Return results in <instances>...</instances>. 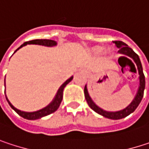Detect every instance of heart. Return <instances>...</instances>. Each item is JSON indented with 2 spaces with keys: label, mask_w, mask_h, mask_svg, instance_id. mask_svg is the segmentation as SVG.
<instances>
[{
  "label": "heart",
  "mask_w": 149,
  "mask_h": 149,
  "mask_svg": "<svg viewBox=\"0 0 149 149\" xmlns=\"http://www.w3.org/2000/svg\"><path fill=\"white\" fill-rule=\"evenodd\" d=\"M99 51H101V49H99Z\"/></svg>",
  "instance_id": "heart-1"
}]
</instances>
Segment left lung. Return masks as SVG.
<instances>
[{"mask_svg": "<svg viewBox=\"0 0 149 149\" xmlns=\"http://www.w3.org/2000/svg\"><path fill=\"white\" fill-rule=\"evenodd\" d=\"M113 43L119 49L118 50V52L119 53L124 55L125 58L130 57V58H132L134 60V63L136 64V65H137L138 73L140 75V77H139L140 85H139V88H138L136 96L134 97V100L131 102V104H130L128 107H126L125 109H123L122 110L115 111V112L104 110L103 109L99 108L97 104H95L92 101L91 97H90V95L88 93V90H87V86L86 85L84 87V97H85V99H86L87 103L89 104V106L91 107V109H92L95 112H97V114L103 116L104 117H107V118H109V119H113V120H118V119L124 118V117L128 116L129 115H130L131 113H133L134 110H135V109L138 107V105L140 104L141 99H142V97H143V93H144V89H145V76L143 74L142 66H141V60L139 58V56L134 52V51L130 47H129V45H127V44H125L123 41H113ZM128 59L132 63V61L130 58H128Z\"/></svg>", "mask_w": 149, "mask_h": 149, "instance_id": "1", "label": "left lung"}]
</instances>
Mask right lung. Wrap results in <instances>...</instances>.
I'll return each mask as SVG.
<instances>
[{
    "label": "right lung",
    "mask_w": 149,
    "mask_h": 149,
    "mask_svg": "<svg viewBox=\"0 0 149 149\" xmlns=\"http://www.w3.org/2000/svg\"><path fill=\"white\" fill-rule=\"evenodd\" d=\"M27 44H33V45H45V46H54V45H57V42L54 41V40H30V41H26L25 42L24 44L20 45L16 51H18L19 48H21L22 46H25ZM15 51V52H16ZM73 77H71L69 79H67L58 89L54 99L52 100V102L49 105H47L46 107H45L44 109H40L38 111H34V112H25V111H21L18 109H16L15 107H14V105L11 104L9 102V100L8 99V97H6L7 98V101L8 102V104L10 105V107L15 110V112L17 114H19L20 116H22L23 118L25 119H27V120H36V119H40L43 116H48L53 112H55L59 105L61 104V101H62V98H63V91L65 89V87L66 86L67 84H69L72 80Z\"/></svg>",
    "instance_id": "obj_1"
}]
</instances>
